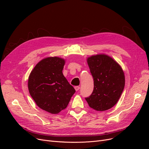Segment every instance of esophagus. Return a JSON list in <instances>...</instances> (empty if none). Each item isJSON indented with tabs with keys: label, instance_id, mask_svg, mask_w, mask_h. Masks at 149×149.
Masks as SVG:
<instances>
[{
	"label": "esophagus",
	"instance_id": "34e87169",
	"mask_svg": "<svg viewBox=\"0 0 149 149\" xmlns=\"http://www.w3.org/2000/svg\"><path fill=\"white\" fill-rule=\"evenodd\" d=\"M79 88H80V87L78 86H74V89H75V90H76V91H78V90L79 89Z\"/></svg>",
	"mask_w": 149,
	"mask_h": 149
}]
</instances>
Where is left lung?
Returning <instances> with one entry per match:
<instances>
[{
  "instance_id": "8db88e82",
  "label": "left lung",
  "mask_w": 149,
  "mask_h": 149,
  "mask_svg": "<svg viewBox=\"0 0 149 149\" xmlns=\"http://www.w3.org/2000/svg\"><path fill=\"white\" fill-rule=\"evenodd\" d=\"M87 63L93 77L94 89L86 100L96 111L109 109L116 104L124 90V71L113 58L104 54L88 57Z\"/></svg>"
}]
</instances>
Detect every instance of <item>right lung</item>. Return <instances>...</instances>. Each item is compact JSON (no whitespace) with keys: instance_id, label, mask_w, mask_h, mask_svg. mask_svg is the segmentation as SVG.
Here are the masks:
<instances>
[{"instance_id":"add662e5","label":"right lung","mask_w":149,"mask_h":149,"mask_svg":"<svg viewBox=\"0 0 149 149\" xmlns=\"http://www.w3.org/2000/svg\"><path fill=\"white\" fill-rule=\"evenodd\" d=\"M65 60L57 56L39 61L28 80L30 96L40 108L51 114L65 109L75 93L62 73Z\"/></svg>"}]
</instances>
